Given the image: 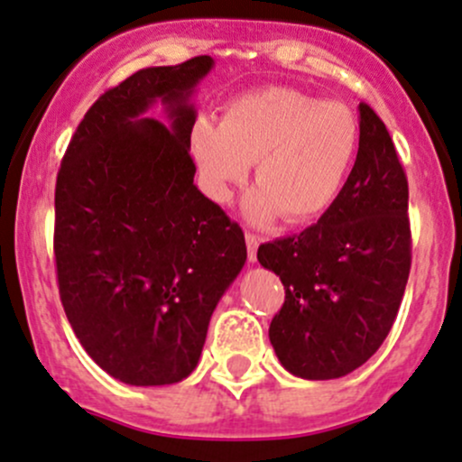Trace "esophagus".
I'll return each instance as SVG.
<instances>
[{"mask_svg":"<svg viewBox=\"0 0 462 462\" xmlns=\"http://www.w3.org/2000/svg\"><path fill=\"white\" fill-rule=\"evenodd\" d=\"M257 246H259V237H257V236H253V233H246L248 262H255V259H257Z\"/></svg>","mask_w":462,"mask_h":462,"instance_id":"1","label":"esophagus"}]
</instances>
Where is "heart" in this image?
<instances>
[{"instance_id":"heart-1","label":"heart","mask_w":462,"mask_h":462,"mask_svg":"<svg viewBox=\"0 0 462 462\" xmlns=\"http://www.w3.org/2000/svg\"><path fill=\"white\" fill-rule=\"evenodd\" d=\"M189 143L211 200L231 203L255 163L259 189L246 216L255 225L279 214L303 225L328 214L343 194L360 148V122L340 102L263 87L226 102L220 124L199 119Z\"/></svg>"}]
</instances>
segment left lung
<instances>
[{
	"label": "left lung",
	"instance_id": "1",
	"mask_svg": "<svg viewBox=\"0 0 462 462\" xmlns=\"http://www.w3.org/2000/svg\"><path fill=\"white\" fill-rule=\"evenodd\" d=\"M360 148L343 194L299 236L259 246L286 300L271 345L303 380L356 371L391 331L411 273L408 180L384 122L362 102Z\"/></svg>",
	"mask_w": 462,
	"mask_h": 462
}]
</instances>
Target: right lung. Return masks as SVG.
<instances>
[{
    "label": "right lung",
    "mask_w": 462,
    "mask_h": 462,
    "mask_svg": "<svg viewBox=\"0 0 462 462\" xmlns=\"http://www.w3.org/2000/svg\"><path fill=\"white\" fill-rule=\"evenodd\" d=\"M196 56L108 89L78 124L56 179L59 292L76 338L131 386L196 369L217 300L246 262L245 233L194 185ZM162 101L168 125L146 118Z\"/></svg>",
    "instance_id": "right-lung-1"
}]
</instances>
